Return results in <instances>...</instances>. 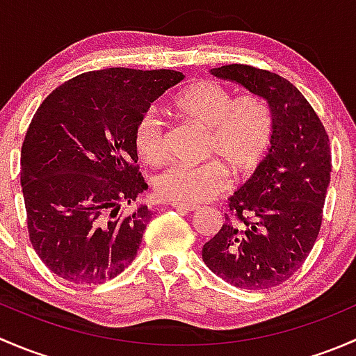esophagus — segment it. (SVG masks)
Returning a JSON list of instances; mask_svg holds the SVG:
<instances>
[{
	"instance_id": "obj_1",
	"label": "esophagus",
	"mask_w": 356,
	"mask_h": 356,
	"mask_svg": "<svg viewBox=\"0 0 356 356\" xmlns=\"http://www.w3.org/2000/svg\"><path fill=\"white\" fill-rule=\"evenodd\" d=\"M172 208H175V210H181V211H195L198 210V204H193V203H179V201H174L172 203Z\"/></svg>"
}]
</instances>
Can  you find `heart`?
I'll return each instance as SVG.
<instances>
[{"label":"heart","instance_id":"1","mask_svg":"<svg viewBox=\"0 0 356 356\" xmlns=\"http://www.w3.org/2000/svg\"><path fill=\"white\" fill-rule=\"evenodd\" d=\"M175 110L207 131L204 155L218 158L198 165H172L156 175L160 198L179 203H200L222 193L231 172L236 181L253 175L268 155L274 139V115L264 98L245 95L236 98L213 81H200L179 92ZM134 146L148 165H161L167 158L163 124L153 110L134 125Z\"/></svg>","mask_w":356,"mask_h":356}]
</instances>
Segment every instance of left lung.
<instances>
[{
    "instance_id": "left-lung-1",
    "label": "left lung",
    "mask_w": 356,
    "mask_h": 356,
    "mask_svg": "<svg viewBox=\"0 0 356 356\" xmlns=\"http://www.w3.org/2000/svg\"><path fill=\"white\" fill-rule=\"evenodd\" d=\"M211 75L260 96L274 115L264 163L227 200L231 217L201 257L213 274L241 289L288 281L317 241L331 181L329 136L305 96L277 74L232 63Z\"/></svg>"
}]
</instances>
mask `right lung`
Returning a JSON list of instances; mask_svg holds the SVG:
<instances>
[{"instance_id":"obj_1","label":"right lung","mask_w":356,"mask_h":356,"mask_svg":"<svg viewBox=\"0 0 356 356\" xmlns=\"http://www.w3.org/2000/svg\"><path fill=\"white\" fill-rule=\"evenodd\" d=\"M182 79L165 68L86 72L35 111L22 145L20 184L32 248L53 274L102 284L134 260L152 218L145 204L120 211L148 189L134 125Z\"/></svg>"}]
</instances>
